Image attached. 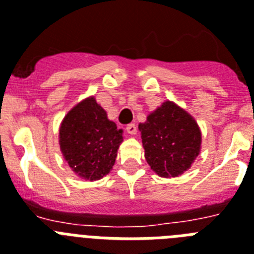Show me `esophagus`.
<instances>
[{"label": "esophagus", "mask_w": 254, "mask_h": 254, "mask_svg": "<svg viewBox=\"0 0 254 254\" xmlns=\"http://www.w3.org/2000/svg\"><path fill=\"white\" fill-rule=\"evenodd\" d=\"M126 131H127V133L128 134H131V136H134V134L137 133V127H136V125L131 123V125H127Z\"/></svg>", "instance_id": "34e87169"}]
</instances>
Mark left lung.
I'll return each instance as SVG.
<instances>
[{"mask_svg":"<svg viewBox=\"0 0 254 254\" xmlns=\"http://www.w3.org/2000/svg\"><path fill=\"white\" fill-rule=\"evenodd\" d=\"M138 129L145 159L161 178L182 176L201 151L202 134L196 120L170 100L152 111Z\"/></svg>","mask_w":254,"mask_h":254,"instance_id":"1","label":"left lung"}]
</instances>
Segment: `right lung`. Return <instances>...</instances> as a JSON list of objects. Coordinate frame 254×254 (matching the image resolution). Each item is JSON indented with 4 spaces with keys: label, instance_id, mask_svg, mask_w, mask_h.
Instances as JSON below:
<instances>
[{
    "label": "right lung",
    "instance_id": "add662e5",
    "mask_svg": "<svg viewBox=\"0 0 254 254\" xmlns=\"http://www.w3.org/2000/svg\"><path fill=\"white\" fill-rule=\"evenodd\" d=\"M123 129L108 118L94 96H87L64 116L58 142L64 159L76 176L99 181L109 174L123 142Z\"/></svg>",
    "mask_w": 254,
    "mask_h": 254
}]
</instances>
